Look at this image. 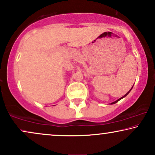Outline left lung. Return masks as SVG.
Wrapping results in <instances>:
<instances>
[{"instance_id":"8db88e82","label":"left lung","mask_w":155,"mask_h":155,"mask_svg":"<svg viewBox=\"0 0 155 155\" xmlns=\"http://www.w3.org/2000/svg\"><path fill=\"white\" fill-rule=\"evenodd\" d=\"M133 86H134V85H133ZM133 86H132V87H133ZM132 87H131V88L130 90H129V92H128V93H127V94H125V95H124V96H122V97H121V98H120L119 99H118V100H116V101H114V102H113V103H111V104H116V103H117V102H118V101H119L120 100H121V99H122V98H125V97H126V96H127V95L128 94H129V93H130V91H131V89H132Z\"/></svg>"}]
</instances>
